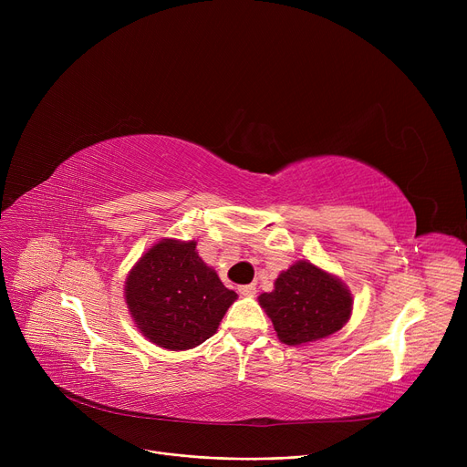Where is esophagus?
Listing matches in <instances>:
<instances>
[{
  "label": "esophagus",
  "mask_w": 467,
  "mask_h": 467,
  "mask_svg": "<svg viewBox=\"0 0 467 467\" xmlns=\"http://www.w3.org/2000/svg\"><path fill=\"white\" fill-rule=\"evenodd\" d=\"M238 291H240V296H244V297H252V296H255L257 287H255V284H248V285H240Z\"/></svg>",
  "instance_id": "1"
}]
</instances>
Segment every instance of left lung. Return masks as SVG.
I'll return each instance as SVG.
<instances>
[{"label": "left lung", "instance_id": "left-lung-1", "mask_svg": "<svg viewBox=\"0 0 467 467\" xmlns=\"http://www.w3.org/2000/svg\"><path fill=\"white\" fill-rule=\"evenodd\" d=\"M257 301L287 347H303L340 331L354 306L348 285L306 259L282 271L275 289L261 293Z\"/></svg>", "mask_w": 467, "mask_h": 467}]
</instances>
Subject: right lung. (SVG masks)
<instances>
[{
    "label": "right lung",
    "mask_w": 467,
    "mask_h": 467,
    "mask_svg": "<svg viewBox=\"0 0 467 467\" xmlns=\"http://www.w3.org/2000/svg\"><path fill=\"white\" fill-rule=\"evenodd\" d=\"M236 297L199 257L194 240H159L125 280V303L140 333L174 352L210 338Z\"/></svg>",
    "instance_id": "1"
}]
</instances>
